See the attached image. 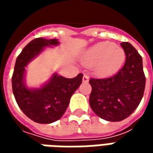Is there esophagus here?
Masks as SVG:
<instances>
[{
  "label": "esophagus",
  "instance_id": "esophagus-1",
  "mask_svg": "<svg viewBox=\"0 0 153 153\" xmlns=\"http://www.w3.org/2000/svg\"><path fill=\"white\" fill-rule=\"evenodd\" d=\"M88 79H89V78H88V76L87 74H84V75H83V82H88Z\"/></svg>",
  "mask_w": 153,
  "mask_h": 153
}]
</instances>
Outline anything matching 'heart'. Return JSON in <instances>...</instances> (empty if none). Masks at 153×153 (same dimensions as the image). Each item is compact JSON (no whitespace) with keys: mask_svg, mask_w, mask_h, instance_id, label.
<instances>
[{"mask_svg":"<svg viewBox=\"0 0 153 153\" xmlns=\"http://www.w3.org/2000/svg\"><path fill=\"white\" fill-rule=\"evenodd\" d=\"M125 59V51L111 42H102L94 45L83 57L86 65H94L98 74H110L118 70Z\"/></svg>","mask_w":153,"mask_h":153,"instance_id":"b5f03b06","label":"heart"}]
</instances>
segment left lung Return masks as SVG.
I'll use <instances>...</instances> for the list:
<instances>
[{"label": "left lung", "mask_w": 153, "mask_h": 153, "mask_svg": "<svg viewBox=\"0 0 153 153\" xmlns=\"http://www.w3.org/2000/svg\"><path fill=\"white\" fill-rule=\"evenodd\" d=\"M120 46L125 53L124 66L107 78H90L89 104L94 113L107 121H121L134 112L141 102L146 77L143 59L129 42Z\"/></svg>", "instance_id": "1"}]
</instances>
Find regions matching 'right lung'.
<instances>
[{"mask_svg":"<svg viewBox=\"0 0 153 153\" xmlns=\"http://www.w3.org/2000/svg\"><path fill=\"white\" fill-rule=\"evenodd\" d=\"M57 39L38 38L31 41L16 59L12 75V89L22 111L34 122L50 124L58 120L65 112L73 93L82 83L83 74L73 79L55 74L48 83L38 89H28L24 83L25 67L44 47L57 45Z\"/></svg>","mask_w":153,"mask_h":153,"instance_id":"obj_1","label":"right lung"}]
</instances>
